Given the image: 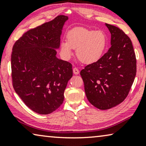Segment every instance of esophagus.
Returning <instances> with one entry per match:
<instances>
[{"instance_id": "1", "label": "esophagus", "mask_w": 146, "mask_h": 146, "mask_svg": "<svg viewBox=\"0 0 146 146\" xmlns=\"http://www.w3.org/2000/svg\"><path fill=\"white\" fill-rule=\"evenodd\" d=\"M73 73L75 74V75H78V74L79 73V69H78L77 67H75V68H73Z\"/></svg>"}]
</instances>
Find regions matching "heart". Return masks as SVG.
Segmentation results:
<instances>
[{
	"instance_id": "heart-1",
	"label": "heart",
	"mask_w": 146,
	"mask_h": 146,
	"mask_svg": "<svg viewBox=\"0 0 146 146\" xmlns=\"http://www.w3.org/2000/svg\"><path fill=\"white\" fill-rule=\"evenodd\" d=\"M67 39V41L63 40L59 45L62 57L69 59L73 54V49L77 48V58L85 64L97 61L103 54L107 44V37L104 32L82 27L69 31Z\"/></svg>"
}]
</instances>
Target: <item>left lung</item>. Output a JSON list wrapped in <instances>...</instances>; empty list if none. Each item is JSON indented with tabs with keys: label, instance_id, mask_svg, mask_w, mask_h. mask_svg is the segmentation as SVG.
Instances as JSON below:
<instances>
[{
	"label": "left lung",
	"instance_id": "8db88e82",
	"mask_svg": "<svg viewBox=\"0 0 146 146\" xmlns=\"http://www.w3.org/2000/svg\"><path fill=\"white\" fill-rule=\"evenodd\" d=\"M106 26L111 34V47L80 72L88 100L100 110L124 101L136 75V58L130 38L116 26Z\"/></svg>",
	"mask_w": 146,
	"mask_h": 146
}]
</instances>
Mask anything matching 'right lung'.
Segmentation results:
<instances>
[{"instance_id": "1", "label": "right lung", "mask_w": 146, "mask_h": 146, "mask_svg": "<svg viewBox=\"0 0 146 146\" xmlns=\"http://www.w3.org/2000/svg\"><path fill=\"white\" fill-rule=\"evenodd\" d=\"M64 15L33 28L15 42L11 54L14 91L33 111L48 114L64 100L67 82L73 76L72 65L56 57Z\"/></svg>"}]
</instances>
